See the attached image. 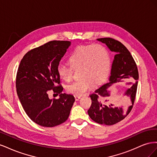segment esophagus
Segmentation results:
<instances>
[{
	"mask_svg": "<svg viewBox=\"0 0 157 157\" xmlns=\"http://www.w3.org/2000/svg\"><path fill=\"white\" fill-rule=\"evenodd\" d=\"M75 98L76 101H78V100H79V99L80 98V96H75Z\"/></svg>",
	"mask_w": 157,
	"mask_h": 157,
	"instance_id": "1",
	"label": "esophagus"
}]
</instances>
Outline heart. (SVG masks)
<instances>
[{
  "mask_svg": "<svg viewBox=\"0 0 157 157\" xmlns=\"http://www.w3.org/2000/svg\"><path fill=\"white\" fill-rule=\"evenodd\" d=\"M71 67L60 64L57 67L59 78L69 82L73 78V69H79L80 77L69 85L67 91L75 96H82L91 89L95 82L102 81L107 77L111 66L109 52L101 44H89L76 48L68 58Z\"/></svg>",
  "mask_w": 157,
  "mask_h": 157,
  "instance_id": "1",
  "label": "heart"
}]
</instances>
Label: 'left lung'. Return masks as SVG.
<instances>
[{"mask_svg":"<svg viewBox=\"0 0 157 157\" xmlns=\"http://www.w3.org/2000/svg\"><path fill=\"white\" fill-rule=\"evenodd\" d=\"M97 40L105 44L109 50L115 52L116 54L114 57L109 81L102 84L90 96L92 104L88 113L94 122L100 124L111 126L124 119L132 110L137 92L138 70L130 52L121 42L111 38H101ZM127 79H131L135 82L128 83L131 84V86L125 93V95L130 99V105L115 106L110 104L106 106L98 100L99 97H106L110 95L107 89L113 84Z\"/></svg>","mask_w":157,"mask_h":157,"instance_id":"obj_1","label":"left lung"}]
</instances>
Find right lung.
<instances>
[{
	"instance_id": "1",
	"label": "right lung",
	"mask_w": 157,
	"mask_h": 157,
	"mask_svg": "<svg viewBox=\"0 0 157 157\" xmlns=\"http://www.w3.org/2000/svg\"><path fill=\"white\" fill-rule=\"evenodd\" d=\"M70 45L69 41H50L28 52L19 65L16 80L19 99L28 117L40 126L62 124L67 120L75 102L73 95L61 93L63 88L57 73ZM50 89L60 94L59 99L49 98Z\"/></svg>"
}]
</instances>
